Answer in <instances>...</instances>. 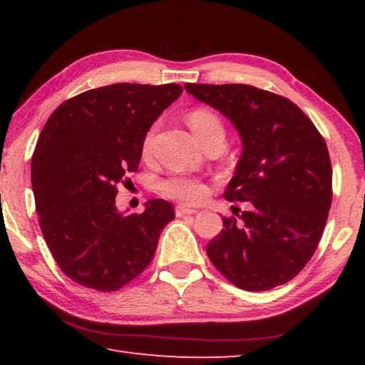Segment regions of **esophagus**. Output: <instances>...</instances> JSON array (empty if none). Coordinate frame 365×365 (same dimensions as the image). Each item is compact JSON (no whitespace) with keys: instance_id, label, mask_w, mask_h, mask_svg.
Returning a JSON list of instances; mask_svg holds the SVG:
<instances>
[{"instance_id":"34e87169","label":"esophagus","mask_w":365,"mask_h":365,"mask_svg":"<svg viewBox=\"0 0 365 365\" xmlns=\"http://www.w3.org/2000/svg\"><path fill=\"white\" fill-rule=\"evenodd\" d=\"M175 214H177V217H183V215L196 214V209H191V207H188V206L178 205V206L175 207Z\"/></svg>"}]
</instances>
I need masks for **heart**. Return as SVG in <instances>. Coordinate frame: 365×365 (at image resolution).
<instances>
[{
  "label": "heart",
  "instance_id": "1",
  "mask_svg": "<svg viewBox=\"0 0 365 365\" xmlns=\"http://www.w3.org/2000/svg\"><path fill=\"white\" fill-rule=\"evenodd\" d=\"M188 123L191 130L196 135V138L202 145L214 137H224V123H222L220 117L207 108L191 109L188 113ZM153 138L154 127L146 132L143 138V145H141L143 154H150ZM160 191H163L164 196L170 197V200L187 202V205H197V202H201L206 197L207 187L206 183L197 180V178H191L187 175H172L160 183Z\"/></svg>",
  "mask_w": 365,
  "mask_h": 365
}]
</instances>
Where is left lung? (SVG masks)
Wrapping results in <instances>:
<instances>
[{
	"label": "left lung",
	"mask_w": 365,
	"mask_h": 365,
	"mask_svg": "<svg viewBox=\"0 0 365 365\" xmlns=\"http://www.w3.org/2000/svg\"><path fill=\"white\" fill-rule=\"evenodd\" d=\"M242 135L243 153L225 190L250 209L224 217L206 246L235 287L264 292L293 280L316 252L331 206V163L312 120L288 98L243 83H187Z\"/></svg>",
	"instance_id": "left-lung-1"
}]
</instances>
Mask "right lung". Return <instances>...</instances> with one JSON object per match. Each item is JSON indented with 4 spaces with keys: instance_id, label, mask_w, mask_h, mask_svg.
<instances>
[{
    "instance_id": "1",
    "label": "right lung",
    "mask_w": 365,
    "mask_h": 365,
    "mask_svg": "<svg viewBox=\"0 0 365 365\" xmlns=\"http://www.w3.org/2000/svg\"><path fill=\"white\" fill-rule=\"evenodd\" d=\"M180 85L114 83L83 91L54 109L32 156V188L43 238L61 270L78 285L117 292L153 261L174 220L164 200L122 215L117 185L137 172L153 122Z\"/></svg>"
}]
</instances>
